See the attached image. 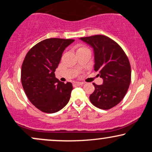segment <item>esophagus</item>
Wrapping results in <instances>:
<instances>
[{
	"label": "esophagus",
	"mask_w": 152,
	"mask_h": 152,
	"mask_svg": "<svg viewBox=\"0 0 152 152\" xmlns=\"http://www.w3.org/2000/svg\"><path fill=\"white\" fill-rule=\"evenodd\" d=\"M83 82H79V81H74V83H73V85H74V86H81V85H83Z\"/></svg>",
	"instance_id": "esophagus-1"
}]
</instances>
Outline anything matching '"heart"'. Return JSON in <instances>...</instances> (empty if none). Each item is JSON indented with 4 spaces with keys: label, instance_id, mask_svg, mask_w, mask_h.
Segmentation results:
<instances>
[{
    "label": "heart",
    "instance_id": "obj_1",
    "mask_svg": "<svg viewBox=\"0 0 152 152\" xmlns=\"http://www.w3.org/2000/svg\"><path fill=\"white\" fill-rule=\"evenodd\" d=\"M90 50L89 48H88V47H87V46H80L79 48H78V49H77V51H78V50Z\"/></svg>",
    "mask_w": 152,
    "mask_h": 152
}]
</instances>
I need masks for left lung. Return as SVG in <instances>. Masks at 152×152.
<instances>
[{
  "label": "left lung",
  "instance_id": "1",
  "mask_svg": "<svg viewBox=\"0 0 152 152\" xmlns=\"http://www.w3.org/2000/svg\"><path fill=\"white\" fill-rule=\"evenodd\" d=\"M93 47L95 57L94 70L103 78L102 85L93 83L94 91L90 95L91 104L108 110L124 99L131 83L132 71L126 54L116 41L104 35L81 38Z\"/></svg>",
  "mask_w": 152,
  "mask_h": 152
}]
</instances>
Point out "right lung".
Wrapping results in <instances>:
<instances>
[{
	"label": "right lung",
	"mask_w": 152,
	"mask_h": 152,
	"mask_svg": "<svg viewBox=\"0 0 152 152\" xmlns=\"http://www.w3.org/2000/svg\"><path fill=\"white\" fill-rule=\"evenodd\" d=\"M74 39L47 38L33 46L22 64L20 78L26 96L44 113L57 112L70 99L72 83L59 81L55 76L62 53Z\"/></svg>",
	"instance_id": "right-lung-1"
}]
</instances>
